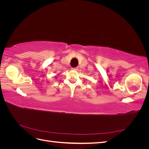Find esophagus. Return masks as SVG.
<instances>
[{
    "mask_svg": "<svg viewBox=\"0 0 149 149\" xmlns=\"http://www.w3.org/2000/svg\"><path fill=\"white\" fill-rule=\"evenodd\" d=\"M71 70H74V71H77V70H78V68H72Z\"/></svg>",
    "mask_w": 149,
    "mask_h": 149,
    "instance_id": "esophagus-1",
    "label": "esophagus"
}]
</instances>
